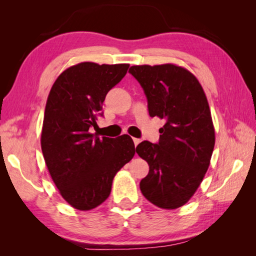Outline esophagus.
Instances as JSON below:
<instances>
[{"mask_svg": "<svg viewBox=\"0 0 256 256\" xmlns=\"http://www.w3.org/2000/svg\"><path fill=\"white\" fill-rule=\"evenodd\" d=\"M133 142H134V146H136L138 144H140L141 141H140V138H133Z\"/></svg>", "mask_w": 256, "mask_h": 256, "instance_id": "esophagus-1", "label": "esophagus"}]
</instances>
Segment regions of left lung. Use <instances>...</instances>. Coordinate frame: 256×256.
Wrapping results in <instances>:
<instances>
[{
	"instance_id": "1",
	"label": "left lung",
	"mask_w": 256,
	"mask_h": 256,
	"mask_svg": "<svg viewBox=\"0 0 256 256\" xmlns=\"http://www.w3.org/2000/svg\"><path fill=\"white\" fill-rule=\"evenodd\" d=\"M151 118L164 120L157 144L142 141L136 154L149 164L140 182L146 200L162 209L184 206L209 168L214 128L206 94L192 73L174 64L134 66Z\"/></svg>"
}]
</instances>
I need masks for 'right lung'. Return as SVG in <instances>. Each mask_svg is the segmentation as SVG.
I'll use <instances>...</instances> for the list:
<instances>
[{
	"mask_svg": "<svg viewBox=\"0 0 256 256\" xmlns=\"http://www.w3.org/2000/svg\"><path fill=\"white\" fill-rule=\"evenodd\" d=\"M128 64L84 62L66 68L48 94L42 151L60 196L78 210H92L110 196L120 168L136 154L128 134L116 138L92 134L102 116L106 94L126 74Z\"/></svg>",
	"mask_w": 256,
	"mask_h": 256,
	"instance_id": "add662e5",
	"label": "right lung"
}]
</instances>
